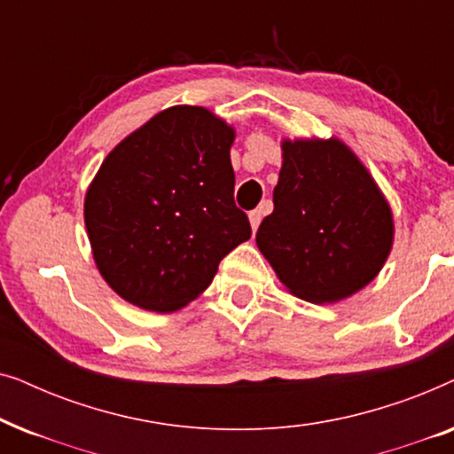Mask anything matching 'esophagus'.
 <instances>
[{
    "label": "esophagus",
    "instance_id": "obj_1",
    "mask_svg": "<svg viewBox=\"0 0 454 454\" xmlns=\"http://www.w3.org/2000/svg\"><path fill=\"white\" fill-rule=\"evenodd\" d=\"M260 221H262V210H260V208L252 210V213H250V225H252L254 231H256V229H258Z\"/></svg>",
    "mask_w": 454,
    "mask_h": 454
}]
</instances>
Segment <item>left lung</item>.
Masks as SVG:
<instances>
[{
	"mask_svg": "<svg viewBox=\"0 0 454 454\" xmlns=\"http://www.w3.org/2000/svg\"><path fill=\"white\" fill-rule=\"evenodd\" d=\"M272 202L256 244L291 294L333 303L380 272L393 246V215L343 142H283Z\"/></svg>",
	"mask_w": 454,
	"mask_h": 454,
	"instance_id": "obj_1",
	"label": "left lung"
}]
</instances>
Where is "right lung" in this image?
Instances as JSON below:
<instances>
[{"label":"right lung","mask_w":454,"mask_h":454,"mask_svg":"<svg viewBox=\"0 0 454 454\" xmlns=\"http://www.w3.org/2000/svg\"><path fill=\"white\" fill-rule=\"evenodd\" d=\"M233 128L190 105L154 115L103 160L84 223L105 281L123 300L176 312L213 283L252 227L235 207Z\"/></svg>","instance_id":"1"}]
</instances>
